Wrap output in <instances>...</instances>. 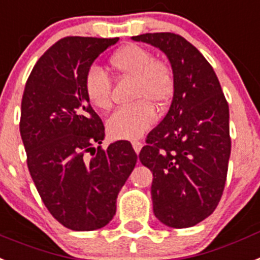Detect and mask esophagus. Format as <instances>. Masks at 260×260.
I'll list each match as a JSON object with an SVG mask.
<instances>
[{
    "mask_svg": "<svg viewBox=\"0 0 260 260\" xmlns=\"http://www.w3.org/2000/svg\"><path fill=\"white\" fill-rule=\"evenodd\" d=\"M132 147H134L136 153H140L141 148H143V143H141V141H134V143H132Z\"/></svg>",
    "mask_w": 260,
    "mask_h": 260,
    "instance_id": "1",
    "label": "esophagus"
}]
</instances>
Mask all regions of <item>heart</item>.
Wrapping results in <instances>:
<instances>
[{
    "label": "heart",
    "mask_w": 260,
    "mask_h": 260,
    "mask_svg": "<svg viewBox=\"0 0 260 260\" xmlns=\"http://www.w3.org/2000/svg\"><path fill=\"white\" fill-rule=\"evenodd\" d=\"M117 74L134 78L136 103L123 107L107 121L108 134L117 140H135L143 136L156 121L157 106H167L173 98L174 76L167 63L156 60L149 50L141 46L125 45L110 59ZM84 92L88 102L102 111L112 106L111 80L98 67H91L84 76Z\"/></svg>",
    "instance_id": "1"
}]
</instances>
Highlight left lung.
Instances as JSON below:
<instances>
[{
  "label": "left lung",
  "instance_id": "left-lung-1",
  "mask_svg": "<svg viewBox=\"0 0 260 260\" xmlns=\"http://www.w3.org/2000/svg\"><path fill=\"white\" fill-rule=\"evenodd\" d=\"M168 56L174 76L171 108L149 132L140 161L153 173L154 215L169 228L200 223L215 210L228 176L229 104L210 63L173 32L132 37Z\"/></svg>",
  "mask_w": 260,
  "mask_h": 260
}]
</instances>
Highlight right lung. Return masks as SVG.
Instances as JSON below:
<instances>
[{"label": "right lung", "instance_id": "add662e5", "mask_svg": "<svg viewBox=\"0 0 260 260\" xmlns=\"http://www.w3.org/2000/svg\"><path fill=\"white\" fill-rule=\"evenodd\" d=\"M119 38L66 37L31 70L19 132L27 168L47 210L64 228L92 231L116 213V198L137 161L131 143L102 147L104 125L84 92L93 60Z\"/></svg>", "mask_w": 260, "mask_h": 260}]
</instances>
